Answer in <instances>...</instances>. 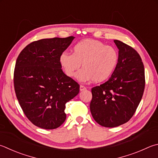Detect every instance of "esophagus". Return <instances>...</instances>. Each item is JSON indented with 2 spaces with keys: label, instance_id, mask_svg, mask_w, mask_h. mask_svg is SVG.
Returning <instances> with one entry per match:
<instances>
[{
  "label": "esophagus",
  "instance_id": "obj_1",
  "mask_svg": "<svg viewBox=\"0 0 158 158\" xmlns=\"http://www.w3.org/2000/svg\"><path fill=\"white\" fill-rule=\"evenodd\" d=\"M85 89H86V87H85V86H84V85H80V91H84V90H85Z\"/></svg>",
  "mask_w": 158,
  "mask_h": 158
}]
</instances>
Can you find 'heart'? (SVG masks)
<instances>
[{"label":"heart","mask_w":158,"mask_h":158,"mask_svg":"<svg viewBox=\"0 0 158 158\" xmlns=\"http://www.w3.org/2000/svg\"><path fill=\"white\" fill-rule=\"evenodd\" d=\"M118 62V53L110 45L97 40L84 39L74 45L73 54L61 53L59 63L68 77L76 78L81 82L93 80L95 83L107 80L113 74Z\"/></svg>","instance_id":"heart-1"}]
</instances>
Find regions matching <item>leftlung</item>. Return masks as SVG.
I'll return each mask as SVG.
<instances>
[{"label": "left lung", "mask_w": 158, "mask_h": 158, "mask_svg": "<svg viewBox=\"0 0 158 158\" xmlns=\"http://www.w3.org/2000/svg\"><path fill=\"white\" fill-rule=\"evenodd\" d=\"M118 62L106 82L92 88L90 109L102 127L113 128L128 122L135 113L145 87L144 67L133 48L118 40Z\"/></svg>", "instance_id": "left-lung-1"}]
</instances>
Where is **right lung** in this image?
I'll return each mask as SVG.
<instances>
[{
    "instance_id": "1",
    "label": "right lung",
    "mask_w": 158,
    "mask_h": 158,
    "mask_svg": "<svg viewBox=\"0 0 158 158\" xmlns=\"http://www.w3.org/2000/svg\"><path fill=\"white\" fill-rule=\"evenodd\" d=\"M74 39H44L27 45L16 59L14 84L19 103L36 127H59L66 119L65 104L79 93V85L65 74L59 56Z\"/></svg>"
}]
</instances>
